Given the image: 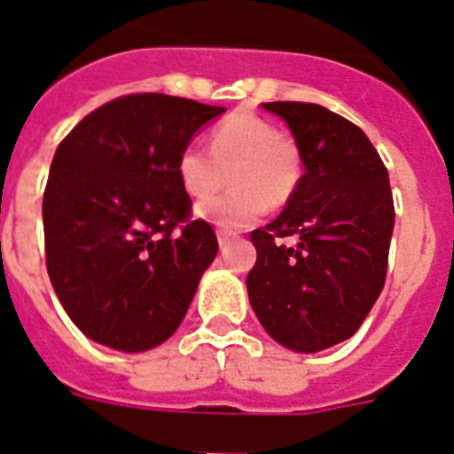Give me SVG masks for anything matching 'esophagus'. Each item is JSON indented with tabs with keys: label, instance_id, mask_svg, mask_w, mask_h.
<instances>
[{
	"label": "esophagus",
	"instance_id": "obj_1",
	"mask_svg": "<svg viewBox=\"0 0 454 454\" xmlns=\"http://www.w3.org/2000/svg\"><path fill=\"white\" fill-rule=\"evenodd\" d=\"M231 238H233V233H228V231H219V233H216V239H219L221 247H226L228 242H231Z\"/></svg>",
	"mask_w": 454,
	"mask_h": 454
}]
</instances>
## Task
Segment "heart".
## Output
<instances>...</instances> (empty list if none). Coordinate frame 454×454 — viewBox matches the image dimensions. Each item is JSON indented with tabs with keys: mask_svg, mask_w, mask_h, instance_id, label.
Instances as JSON below:
<instances>
[{
	"mask_svg": "<svg viewBox=\"0 0 454 454\" xmlns=\"http://www.w3.org/2000/svg\"><path fill=\"white\" fill-rule=\"evenodd\" d=\"M228 173L235 189L200 200L196 215L223 231H238L254 223L268 205L291 200L302 177V156L295 140L272 121L239 113L212 131L209 150L189 143L177 156V177L189 196L215 193Z\"/></svg>",
	"mask_w": 454,
	"mask_h": 454,
	"instance_id": "obj_1",
	"label": "heart"
}]
</instances>
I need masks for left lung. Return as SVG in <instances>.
<instances>
[{
  "label": "left lung",
  "mask_w": 454,
  "mask_h": 454,
  "mask_svg": "<svg viewBox=\"0 0 454 454\" xmlns=\"http://www.w3.org/2000/svg\"><path fill=\"white\" fill-rule=\"evenodd\" d=\"M304 173L272 223L251 231L247 274L258 321L286 348L316 353L353 337L383 291L395 203L386 163L360 127L318 104L272 101ZM295 234L298 247L279 239Z\"/></svg>",
  "instance_id": "left-lung-1"
}]
</instances>
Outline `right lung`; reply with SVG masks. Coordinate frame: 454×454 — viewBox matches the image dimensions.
Segmentation results:
<instances>
[{
    "label": "right lung",
    "mask_w": 454,
    "mask_h": 454,
    "mask_svg": "<svg viewBox=\"0 0 454 454\" xmlns=\"http://www.w3.org/2000/svg\"><path fill=\"white\" fill-rule=\"evenodd\" d=\"M226 108L156 91L91 110L52 156L45 265L71 321L97 344L138 353L180 327L215 261V228L192 219L177 156Z\"/></svg>",
    "instance_id": "obj_1"
}]
</instances>
